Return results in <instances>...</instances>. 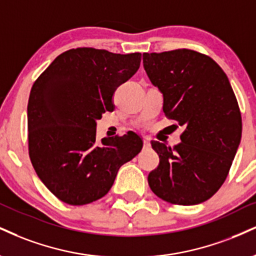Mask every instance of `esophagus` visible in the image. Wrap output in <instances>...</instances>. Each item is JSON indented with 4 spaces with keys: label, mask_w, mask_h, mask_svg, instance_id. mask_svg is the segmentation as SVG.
<instances>
[{
    "label": "esophagus",
    "mask_w": 256,
    "mask_h": 256,
    "mask_svg": "<svg viewBox=\"0 0 256 256\" xmlns=\"http://www.w3.org/2000/svg\"><path fill=\"white\" fill-rule=\"evenodd\" d=\"M144 146H150V138H148V137H146L144 138Z\"/></svg>",
    "instance_id": "esophagus-1"
}]
</instances>
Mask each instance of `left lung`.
Returning <instances> with one entry per match:
<instances>
[{
  "instance_id": "8db88e82",
  "label": "left lung",
  "mask_w": 256,
  "mask_h": 256,
  "mask_svg": "<svg viewBox=\"0 0 256 256\" xmlns=\"http://www.w3.org/2000/svg\"><path fill=\"white\" fill-rule=\"evenodd\" d=\"M148 78L163 94V112L184 126L174 148L152 142L160 164L148 176L150 188L170 204L210 199L229 174L242 134L236 96L222 68L187 48L143 54Z\"/></svg>"
}]
</instances>
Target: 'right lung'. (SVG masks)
Instances as JSON below:
<instances>
[{"label":"right lung","mask_w":256,"mask_h":256,"mask_svg":"<svg viewBox=\"0 0 256 256\" xmlns=\"http://www.w3.org/2000/svg\"><path fill=\"white\" fill-rule=\"evenodd\" d=\"M140 60V52L72 48L33 84L27 106L30 158L62 202L86 205L102 198L119 168L142 150L134 132L96 142V120L114 110L116 89L136 74Z\"/></svg>","instance_id":"right-lung-1"}]
</instances>
